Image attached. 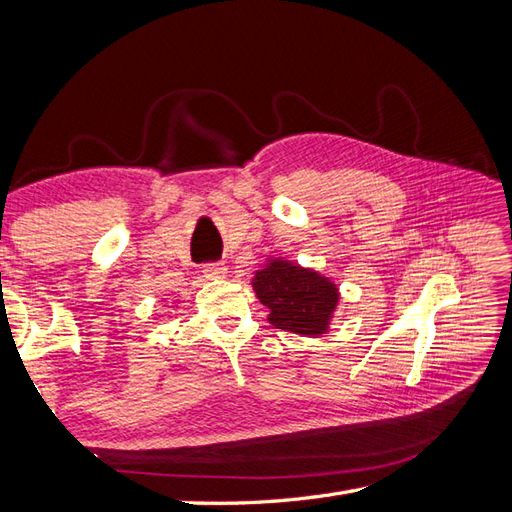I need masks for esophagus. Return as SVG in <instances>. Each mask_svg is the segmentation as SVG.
Wrapping results in <instances>:
<instances>
[{
	"label": "esophagus",
	"mask_w": 512,
	"mask_h": 512,
	"mask_svg": "<svg viewBox=\"0 0 512 512\" xmlns=\"http://www.w3.org/2000/svg\"><path fill=\"white\" fill-rule=\"evenodd\" d=\"M203 273L207 280H220V277H224V273H226V267H224V262H209V265H205Z\"/></svg>",
	"instance_id": "obj_1"
}]
</instances>
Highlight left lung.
Masks as SVG:
<instances>
[{
    "label": "left lung",
    "mask_w": 512,
    "mask_h": 512,
    "mask_svg": "<svg viewBox=\"0 0 512 512\" xmlns=\"http://www.w3.org/2000/svg\"><path fill=\"white\" fill-rule=\"evenodd\" d=\"M252 284L260 303L269 307V322L275 329L312 337L327 331L339 299L327 277L288 260H271L254 275Z\"/></svg>",
    "instance_id": "obj_1"
}]
</instances>
